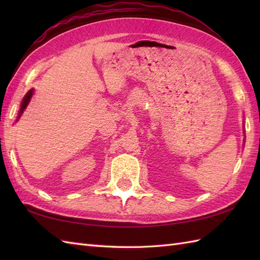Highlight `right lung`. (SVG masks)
I'll return each mask as SVG.
<instances>
[{"mask_svg":"<svg viewBox=\"0 0 260 260\" xmlns=\"http://www.w3.org/2000/svg\"><path fill=\"white\" fill-rule=\"evenodd\" d=\"M32 91H33V90H30L29 92H27V93H26V96L24 97V99H23V101H22V105H21V109H20V114H21L22 112H23V110H24V108L26 107V105H27V104H29V102H30V98H31V96H32Z\"/></svg>","mask_w":260,"mask_h":260,"instance_id":"obj_1","label":"right lung"}]
</instances>
